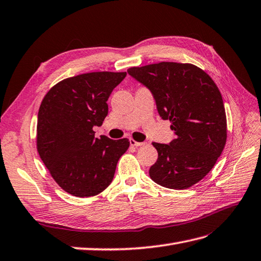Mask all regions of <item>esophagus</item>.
I'll list each match as a JSON object with an SVG mask.
<instances>
[{"label": "esophagus", "instance_id": "1", "mask_svg": "<svg viewBox=\"0 0 261 261\" xmlns=\"http://www.w3.org/2000/svg\"><path fill=\"white\" fill-rule=\"evenodd\" d=\"M130 144L132 147H142V145L147 144V142H138L136 140H133V139H130Z\"/></svg>", "mask_w": 261, "mask_h": 261}]
</instances>
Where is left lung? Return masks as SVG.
<instances>
[{
    "label": "left lung",
    "instance_id": "left-lung-1",
    "mask_svg": "<svg viewBox=\"0 0 261 261\" xmlns=\"http://www.w3.org/2000/svg\"><path fill=\"white\" fill-rule=\"evenodd\" d=\"M128 73L147 87L175 139L152 142L158 160L149 174L169 189H187L214 168L227 140V118L219 89L203 70L190 63L160 62L133 66Z\"/></svg>",
    "mask_w": 261,
    "mask_h": 261
}]
</instances>
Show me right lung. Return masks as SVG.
<instances>
[{"label":"right lung","mask_w":261,"mask_h":261,"mask_svg":"<svg viewBox=\"0 0 261 261\" xmlns=\"http://www.w3.org/2000/svg\"><path fill=\"white\" fill-rule=\"evenodd\" d=\"M126 72H91L64 79L42 100L36 148L56 182L72 196L99 195L112 182L117 163L130 142L94 137L102 125L108 99Z\"/></svg>","instance_id":"add662e5"}]
</instances>
